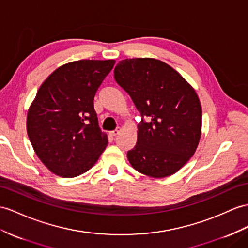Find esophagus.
<instances>
[{
  "label": "esophagus",
  "instance_id": "34e87169",
  "mask_svg": "<svg viewBox=\"0 0 248 248\" xmlns=\"http://www.w3.org/2000/svg\"><path fill=\"white\" fill-rule=\"evenodd\" d=\"M120 131H122V129H120V128H117L116 130H114V131L110 132V135H111V136H116V135H118V134H119Z\"/></svg>",
  "mask_w": 248,
  "mask_h": 248
}]
</instances>
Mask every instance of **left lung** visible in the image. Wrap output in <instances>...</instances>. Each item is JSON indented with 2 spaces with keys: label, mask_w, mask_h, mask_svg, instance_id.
<instances>
[{
  "label": "left lung",
  "mask_w": 248,
  "mask_h": 248,
  "mask_svg": "<svg viewBox=\"0 0 248 248\" xmlns=\"http://www.w3.org/2000/svg\"><path fill=\"white\" fill-rule=\"evenodd\" d=\"M114 78L129 93L142 117L128 159L137 172L164 178L178 172L198 147L202 108L195 89L168 63L152 58L126 59Z\"/></svg>",
  "instance_id": "left-lung-1"
}]
</instances>
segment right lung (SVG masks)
Instances as JSON below:
<instances>
[{
	"label": "right lung",
	"mask_w": 248,
	"mask_h": 248,
	"mask_svg": "<svg viewBox=\"0 0 248 248\" xmlns=\"http://www.w3.org/2000/svg\"><path fill=\"white\" fill-rule=\"evenodd\" d=\"M115 61L80 60L59 67L41 85L27 113L36 156L53 174L72 178L90 170L108 144L94 96Z\"/></svg>",
	"instance_id": "add662e5"
}]
</instances>
